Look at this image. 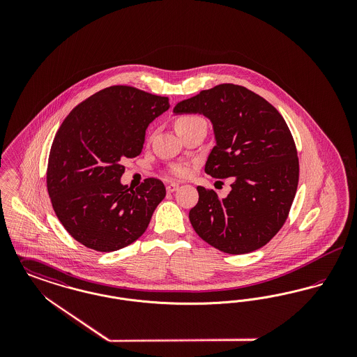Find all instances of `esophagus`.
<instances>
[{
    "label": "esophagus",
    "instance_id": "34e87169",
    "mask_svg": "<svg viewBox=\"0 0 357 357\" xmlns=\"http://www.w3.org/2000/svg\"><path fill=\"white\" fill-rule=\"evenodd\" d=\"M178 187H179L178 183H170V185H167L166 190H167V192H174V191L178 190Z\"/></svg>",
    "mask_w": 357,
    "mask_h": 357
}]
</instances>
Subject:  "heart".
<instances>
[{
  "label": "heart",
  "mask_w": 357,
  "mask_h": 357,
  "mask_svg": "<svg viewBox=\"0 0 357 357\" xmlns=\"http://www.w3.org/2000/svg\"><path fill=\"white\" fill-rule=\"evenodd\" d=\"M201 118L198 116H192V115H181L178 116L176 119L174 120V127H175V131L181 135L182 132H185L187 128H190L192 124H195L197 121H199ZM190 170L187 166H175L174 169H171V175H174L175 178H179V179H183L188 176Z\"/></svg>",
  "instance_id": "heart-1"
}]
</instances>
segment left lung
Wrapping results in <instances>:
<instances>
[{
    "mask_svg": "<svg viewBox=\"0 0 357 357\" xmlns=\"http://www.w3.org/2000/svg\"><path fill=\"white\" fill-rule=\"evenodd\" d=\"M174 112L211 120L217 144L204 172L234 179L226 198L197 187L199 201L188 214L197 234L229 255L265 246L287 221L298 185L297 149L287 121L271 102L236 84L201 91Z\"/></svg>",
    "mask_w": 357,
    "mask_h": 357,
    "instance_id": "obj_1",
    "label": "left lung"
}]
</instances>
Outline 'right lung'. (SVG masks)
Wrapping results in <instances>:
<instances>
[{"mask_svg": "<svg viewBox=\"0 0 357 357\" xmlns=\"http://www.w3.org/2000/svg\"><path fill=\"white\" fill-rule=\"evenodd\" d=\"M169 98L112 85L76 105L52 143L47 188L72 238L96 252H115L140 237L166 187L147 178L135 190L120 183L123 160L142 153L149 124Z\"/></svg>", "mask_w": 357, "mask_h": 357, "instance_id": "right-lung-1", "label": "right lung"}]
</instances>
